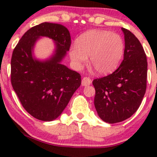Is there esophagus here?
<instances>
[{
	"mask_svg": "<svg viewBox=\"0 0 157 157\" xmlns=\"http://www.w3.org/2000/svg\"><path fill=\"white\" fill-rule=\"evenodd\" d=\"M92 83V80L91 78H89V77H84V78H82V84L83 86H88V85H90Z\"/></svg>",
	"mask_w": 157,
	"mask_h": 157,
	"instance_id": "34e87169",
	"label": "esophagus"
}]
</instances>
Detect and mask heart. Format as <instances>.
Here are the masks:
<instances>
[{"mask_svg":"<svg viewBox=\"0 0 157 157\" xmlns=\"http://www.w3.org/2000/svg\"><path fill=\"white\" fill-rule=\"evenodd\" d=\"M123 40L107 30H91L81 34L69 48V56L75 68H80L90 58L98 74L106 75L117 68L124 53Z\"/></svg>","mask_w":157,"mask_h":157,"instance_id":"obj_1","label":"heart"}]
</instances>
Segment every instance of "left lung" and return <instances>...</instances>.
Returning a JSON list of instances; mask_svg holds the SVG:
<instances>
[{
    "instance_id": "1",
    "label": "left lung",
    "mask_w": 157,
    "mask_h": 157,
    "mask_svg": "<svg viewBox=\"0 0 157 157\" xmlns=\"http://www.w3.org/2000/svg\"><path fill=\"white\" fill-rule=\"evenodd\" d=\"M125 38L123 60L111 74L94 79L98 115L109 123L128 119L140 106L146 90L148 63L138 39L122 28Z\"/></svg>"
}]
</instances>
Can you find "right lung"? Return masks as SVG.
I'll return each instance as SVG.
<instances>
[{"label": "right lung", "instance_id": "right-lung-1", "mask_svg": "<svg viewBox=\"0 0 157 157\" xmlns=\"http://www.w3.org/2000/svg\"><path fill=\"white\" fill-rule=\"evenodd\" d=\"M40 36H47L56 42L55 54L45 61L32 56L35 42ZM71 45L67 28L45 22L28 30L13 51L12 87L23 108L40 121L57 118L81 85L80 74L61 64Z\"/></svg>", "mask_w": 157, "mask_h": 157}]
</instances>
